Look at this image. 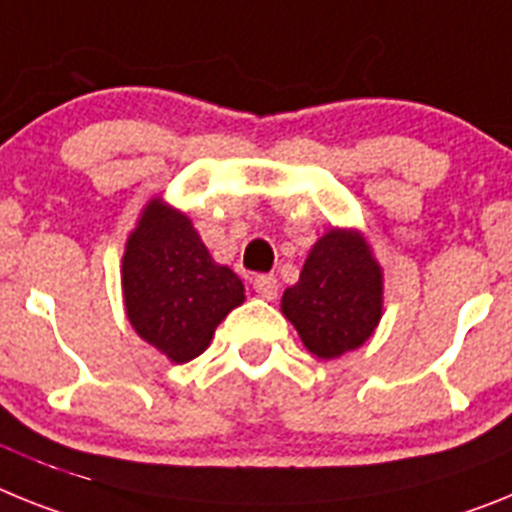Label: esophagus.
<instances>
[{
    "instance_id": "esophagus-1",
    "label": "esophagus",
    "mask_w": 512,
    "mask_h": 512,
    "mask_svg": "<svg viewBox=\"0 0 512 512\" xmlns=\"http://www.w3.org/2000/svg\"><path fill=\"white\" fill-rule=\"evenodd\" d=\"M253 290L259 292L261 298L264 300H274L277 298V279L272 277V274H259V277H253Z\"/></svg>"
}]
</instances>
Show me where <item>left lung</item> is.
<instances>
[{
	"label": "left lung",
	"instance_id": "obj_1",
	"mask_svg": "<svg viewBox=\"0 0 512 512\" xmlns=\"http://www.w3.org/2000/svg\"><path fill=\"white\" fill-rule=\"evenodd\" d=\"M282 313L310 355L336 360L362 347L383 316V269L355 227H331L313 243Z\"/></svg>",
	"mask_w": 512,
	"mask_h": 512
}]
</instances>
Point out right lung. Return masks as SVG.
<instances>
[{"label":"right lung","mask_w":512,"mask_h":512,"mask_svg":"<svg viewBox=\"0 0 512 512\" xmlns=\"http://www.w3.org/2000/svg\"><path fill=\"white\" fill-rule=\"evenodd\" d=\"M121 290L131 329L176 365L202 355L246 300L238 274L212 259L194 222L163 196L144 204L126 238Z\"/></svg>","instance_id":"obj_1"}]
</instances>
